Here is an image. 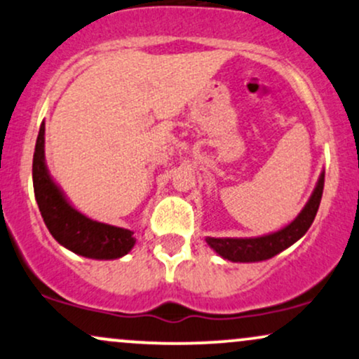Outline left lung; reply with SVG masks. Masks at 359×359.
Returning a JSON list of instances; mask_svg holds the SVG:
<instances>
[{
  "label": "left lung",
  "mask_w": 359,
  "mask_h": 359,
  "mask_svg": "<svg viewBox=\"0 0 359 359\" xmlns=\"http://www.w3.org/2000/svg\"><path fill=\"white\" fill-rule=\"evenodd\" d=\"M324 189V170L320 172L319 180H317L314 192L309 197L307 204L304 205L302 211L294 221L288 222L282 229L275 233L263 234V236L257 238H205L211 248L216 251L219 257L229 262H240V263H253V262H263L269 259L275 255L282 253L288 246L294 245L299 241L311 224L314 222V217L319 209L320 197H323Z\"/></svg>",
  "instance_id": "obj_1"
}]
</instances>
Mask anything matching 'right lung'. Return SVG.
<instances>
[{
	"label": "right lung",
	"mask_w": 359,
	"mask_h": 359,
	"mask_svg": "<svg viewBox=\"0 0 359 359\" xmlns=\"http://www.w3.org/2000/svg\"><path fill=\"white\" fill-rule=\"evenodd\" d=\"M34 191L45 226L59 245L81 257L116 259L135 246L133 231L97 222L77 211L53 182L45 163V123L40 125L34 154Z\"/></svg>",
	"instance_id": "1"
}]
</instances>
